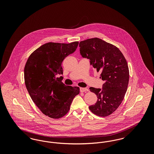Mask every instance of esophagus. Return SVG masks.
<instances>
[{
	"label": "esophagus",
	"instance_id": "esophagus-1",
	"mask_svg": "<svg viewBox=\"0 0 154 154\" xmlns=\"http://www.w3.org/2000/svg\"><path fill=\"white\" fill-rule=\"evenodd\" d=\"M88 91V89L87 88H80V92H85Z\"/></svg>",
	"mask_w": 154,
	"mask_h": 154
}]
</instances>
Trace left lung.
Masks as SVG:
<instances>
[{
	"label": "left lung",
	"instance_id": "1",
	"mask_svg": "<svg viewBox=\"0 0 154 154\" xmlns=\"http://www.w3.org/2000/svg\"><path fill=\"white\" fill-rule=\"evenodd\" d=\"M79 46L82 57L101 72L100 79L104 81L102 89L89 88L97 97L89 110L97 116H109L117 109L127 91L129 71L126 60L116 46L97 37L81 41Z\"/></svg>",
	"mask_w": 154,
	"mask_h": 154
}]
</instances>
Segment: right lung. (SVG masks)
<instances>
[{
  "label": "right lung",
  "mask_w": 154,
  "mask_h": 154,
  "mask_svg": "<svg viewBox=\"0 0 154 154\" xmlns=\"http://www.w3.org/2000/svg\"><path fill=\"white\" fill-rule=\"evenodd\" d=\"M79 42L69 44L49 42L33 52L24 68V80L33 102L44 115L54 119L69 112L80 88L67 86L62 80V63L77 48Z\"/></svg>",
  "instance_id": "obj_1"
}]
</instances>
